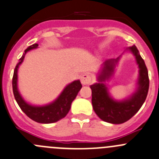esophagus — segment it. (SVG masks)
<instances>
[{
	"label": "esophagus",
	"mask_w": 159,
	"mask_h": 159,
	"mask_svg": "<svg viewBox=\"0 0 159 159\" xmlns=\"http://www.w3.org/2000/svg\"><path fill=\"white\" fill-rule=\"evenodd\" d=\"M93 81V77L89 74H84L81 77V81L83 84H89Z\"/></svg>",
	"instance_id": "34e87169"
}]
</instances>
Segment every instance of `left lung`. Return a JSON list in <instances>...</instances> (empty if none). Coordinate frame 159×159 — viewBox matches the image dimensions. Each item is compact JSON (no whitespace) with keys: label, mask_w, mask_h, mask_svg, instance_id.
<instances>
[{"label":"left lung","mask_w":159,"mask_h":159,"mask_svg":"<svg viewBox=\"0 0 159 159\" xmlns=\"http://www.w3.org/2000/svg\"><path fill=\"white\" fill-rule=\"evenodd\" d=\"M136 57L137 63L140 68V77L138 91L129 99L116 102L110 98L102 81L107 79L113 72L116 60H108L104 63V67L98 77L99 83L91 85L92 103L93 109L98 117L103 121L110 124H120L129 120L135 115L143 105L148 95L149 89V78L147 67L144 60L139 54L135 46L129 48Z\"/></svg>","instance_id":"1"}]
</instances>
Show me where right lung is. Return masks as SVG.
Masks as SVG:
<instances>
[{
    "mask_svg": "<svg viewBox=\"0 0 159 159\" xmlns=\"http://www.w3.org/2000/svg\"><path fill=\"white\" fill-rule=\"evenodd\" d=\"M37 47L38 44L35 43L28 47L25 50V53H23L22 57L20 58V61L17 64L14 71L13 78H12V89L17 103L27 116L35 122L41 123V124H51V123L57 122L66 116L67 112L70 110L71 102L76 98L82 85L80 81H75L74 82L70 83L64 89L56 101L47 106L39 107V106H30L26 103L21 98L17 89V78H18L17 72H18V66L24 60L25 53L29 50L36 48Z\"/></svg>",
    "mask_w": 159,
    "mask_h": 159,
    "instance_id": "right-lung-1",
    "label": "right lung"
}]
</instances>
